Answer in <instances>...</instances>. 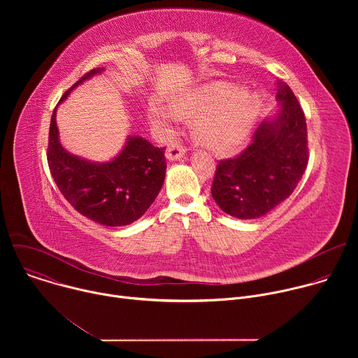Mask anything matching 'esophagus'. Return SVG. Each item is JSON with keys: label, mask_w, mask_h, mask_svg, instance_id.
I'll return each mask as SVG.
<instances>
[{"label": "esophagus", "mask_w": 358, "mask_h": 358, "mask_svg": "<svg viewBox=\"0 0 358 358\" xmlns=\"http://www.w3.org/2000/svg\"><path fill=\"white\" fill-rule=\"evenodd\" d=\"M185 155V148L177 143V141H173L169 144L167 150H166V157L170 160V162H176V160H180L182 156Z\"/></svg>", "instance_id": "1"}]
</instances>
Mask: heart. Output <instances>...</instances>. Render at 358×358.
Segmentation results:
<instances>
[{"label": "heart", "instance_id": "obj_1", "mask_svg": "<svg viewBox=\"0 0 358 358\" xmlns=\"http://www.w3.org/2000/svg\"><path fill=\"white\" fill-rule=\"evenodd\" d=\"M259 109L258 93L241 90L234 83L215 82L180 94L171 108L152 105L150 115L164 127H170L177 116H195L196 138L217 152H228L246 140Z\"/></svg>", "mask_w": 358, "mask_h": 358}]
</instances>
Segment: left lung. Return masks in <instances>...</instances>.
I'll use <instances>...</instances> for the list:
<instances>
[{"mask_svg":"<svg viewBox=\"0 0 358 358\" xmlns=\"http://www.w3.org/2000/svg\"><path fill=\"white\" fill-rule=\"evenodd\" d=\"M276 86V115L259 124L239 156L217 166L213 198L239 220L259 218L278 207L294 191L309 162L304 113L283 80Z\"/></svg>","mask_w":358,"mask_h":358,"instance_id":"1","label":"left lung"}]
</instances>
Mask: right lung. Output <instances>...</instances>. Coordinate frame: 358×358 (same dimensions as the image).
<instances>
[{
    "mask_svg": "<svg viewBox=\"0 0 358 358\" xmlns=\"http://www.w3.org/2000/svg\"><path fill=\"white\" fill-rule=\"evenodd\" d=\"M101 71L93 69L82 76L59 103L73 87ZM46 157L50 174L71 206L106 227L129 225L144 215L163 187L167 169L164 147H155L138 136H129L122 151L108 163L71 155L59 141L57 109L50 119Z\"/></svg>",
    "mask_w": 358,
    "mask_h": 358,
    "instance_id": "1",
    "label": "right lung"
}]
</instances>
